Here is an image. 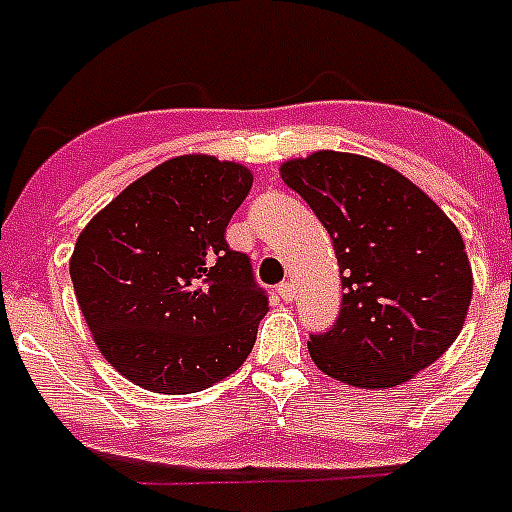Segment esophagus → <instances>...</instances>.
I'll return each mask as SVG.
<instances>
[{
	"instance_id": "1",
	"label": "esophagus",
	"mask_w": 512,
	"mask_h": 512,
	"mask_svg": "<svg viewBox=\"0 0 512 512\" xmlns=\"http://www.w3.org/2000/svg\"><path fill=\"white\" fill-rule=\"evenodd\" d=\"M276 292H278V297L284 299V302H292V299H294V284H292V281H284V284H278Z\"/></svg>"
}]
</instances>
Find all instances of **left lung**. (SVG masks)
Segmentation results:
<instances>
[{"instance_id":"left-lung-1","label":"left lung","mask_w":512,"mask_h":512,"mask_svg":"<svg viewBox=\"0 0 512 512\" xmlns=\"http://www.w3.org/2000/svg\"><path fill=\"white\" fill-rule=\"evenodd\" d=\"M334 242L342 310L307 350L326 376L389 389L429 368L463 328L473 273L460 231L402 173L363 155L313 152L281 165Z\"/></svg>"}]
</instances>
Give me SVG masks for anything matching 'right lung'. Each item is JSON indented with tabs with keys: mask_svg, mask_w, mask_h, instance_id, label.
Listing matches in <instances>:
<instances>
[{
	"mask_svg": "<svg viewBox=\"0 0 512 512\" xmlns=\"http://www.w3.org/2000/svg\"><path fill=\"white\" fill-rule=\"evenodd\" d=\"M252 189L239 162L184 155L120 191L78 236L70 278L107 363L141 389L191 394L242 368L268 294L226 226Z\"/></svg>",
	"mask_w": 512,
	"mask_h": 512,
	"instance_id": "obj_1",
	"label": "right lung"
}]
</instances>
